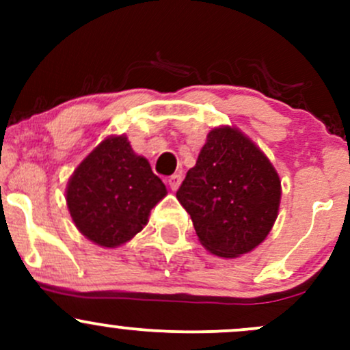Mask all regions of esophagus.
<instances>
[{
	"label": "esophagus",
	"instance_id": "obj_1",
	"mask_svg": "<svg viewBox=\"0 0 350 350\" xmlns=\"http://www.w3.org/2000/svg\"><path fill=\"white\" fill-rule=\"evenodd\" d=\"M167 183H169V188H171L172 191H178V188L181 186V174H172Z\"/></svg>",
	"mask_w": 350,
	"mask_h": 350
}]
</instances>
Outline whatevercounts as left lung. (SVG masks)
Listing matches in <instances>:
<instances>
[{"label": "left lung", "instance_id": "obj_1", "mask_svg": "<svg viewBox=\"0 0 350 350\" xmlns=\"http://www.w3.org/2000/svg\"><path fill=\"white\" fill-rule=\"evenodd\" d=\"M176 198L191 217L201 245L213 256L235 259L260 245L273 230L281 179L245 133L221 125L208 132Z\"/></svg>", "mask_w": 350, "mask_h": 350}]
</instances>
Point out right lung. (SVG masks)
<instances>
[{
  "label": "right lung",
  "mask_w": 350,
  "mask_h": 350,
  "mask_svg": "<svg viewBox=\"0 0 350 350\" xmlns=\"http://www.w3.org/2000/svg\"><path fill=\"white\" fill-rule=\"evenodd\" d=\"M167 195L149 161L133 152L125 133L101 140L67 181L66 203L77 230L96 245L116 249L149 221Z\"/></svg>",
  "instance_id": "obj_1"
}]
</instances>
